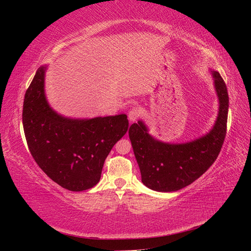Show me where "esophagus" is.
Listing matches in <instances>:
<instances>
[{"mask_svg":"<svg viewBox=\"0 0 251 251\" xmlns=\"http://www.w3.org/2000/svg\"><path fill=\"white\" fill-rule=\"evenodd\" d=\"M128 120L131 121V123H133V121H136L137 120V118L139 117V111L137 108H133L130 110V112H128Z\"/></svg>","mask_w":251,"mask_h":251,"instance_id":"1","label":"esophagus"}]
</instances>
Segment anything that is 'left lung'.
Listing matches in <instances>:
<instances>
[{"label": "left lung", "mask_w": 251, "mask_h": 251, "mask_svg": "<svg viewBox=\"0 0 251 251\" xmlns=\"http://www.w3.org/2000/svg\"><path fill=\"white\" fill-rule=\"evenodd\" d=\"M219 100L214 126L200 137L183 143L158 140L149 133L142 120L128 130L134 155L141 174V181L156 192L170 193L189 185L215 162L226 135L228 93L221 75L209 70Z\"/></svg>", "instance_id": "1"}]
</instances>
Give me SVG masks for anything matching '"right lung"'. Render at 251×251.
Returning a JSON list of instances; mask_svg holds the SVG:
<instances>
[{
	"label": "right lung",
	"instance_id": "right-lung-1",
	"mask_svg": "<svg viewBox=\"0 0 251 251\" xmlns=\"http://www.w3.org/2000/svg\"><path fill=\"white\" fill-rule=\"evenodd\" d=\"M47 66L36 71L26 91L23 126L37 165L58 185L72 192L93 187L101 177L105 158L126 133V114L70 118L53 110L45 94Z\"/></svg>",
	"mask_w": 251,
	"mask_h": 251
}]
</instances>
